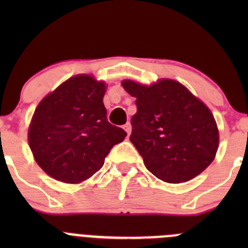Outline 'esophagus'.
<instances>
[{"label":"esophagus","instance_id":"obj_1","mask_svg":"<svg viewBox=\"0 0 248 248\" xmlns=\"http://www.w3.org/2000/svg\"><path fill=\"white\" fill-rule=\"evenodd\" d=\"M124 130L128 133V135L130 134V131H131V125H130V123H126L125 125H124Z\"/></svg>","mask_w":248,"mask_h":248}]
</instances>
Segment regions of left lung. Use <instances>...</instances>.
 Here are the masks:
<instances>
[{"label": "left lung", "mask_w": 248, "mask_h": 248, "mask_svg": "<svg viewBox=\"0 0 248 248\" xmlns=\"http://www.w3.org/2000/svg\"><path fill=\"white\" fill-rule=\"evenodd\" d=\"M123 88L135 97L130 141L146 169L165 183H185L212 163L218 130L210 109L171 79L150 87L124 80Z\"/></svg>", "instance_id": "1"}]
</instances>
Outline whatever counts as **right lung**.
I'll return each mask as SVG.
<instances>
[{"label": "right lung", "mask_w": 248, "mask_h": 248, "mask_svg": "<svg viewBox=\"0 0 248 248\" xmlns=\"http://www.w3.org/2000/svg\"><path fill=\"white\" fill-rule=\"evenodd\" d=\"M105 84L91 76L65 80L39 103L28 130L37 164L63 183L87 180L104 165L126 133L111 125L103 104Z\"/></svg>", "instance_id": "obj_1"}]
</instances>
